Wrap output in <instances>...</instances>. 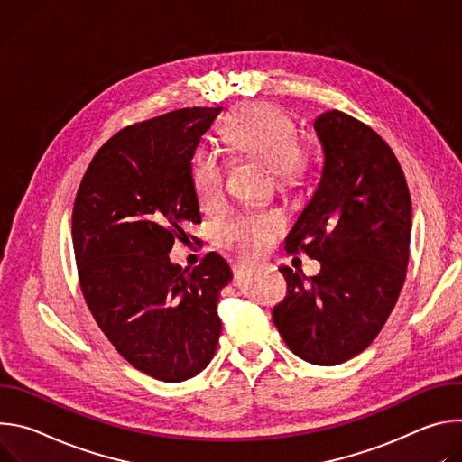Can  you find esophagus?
Instances as JSON below:
<instances>
[{"label": "esophagus", "mask_w": 462, "mask_h": 462, "mask_svg": "<svg viewBox=\"0 0 462 462\" xmlns=\"http://www.w3.org/2000/svg\"><path fill=\"white\" fill-rule=\"evenodd\" d=\"M239 267H241V269H248V271H250V269H255L257 265H255V263H243V265H239Z\"/></svg>", "instance_id": "34e87169"}]
</instances>
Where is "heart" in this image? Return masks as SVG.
Listing matches in <instances>:
<instances>
[{"mask_svg": "<svg viewBox=\"0 0 462 462\" xmlns=\"http://www.w3.org/2000/svg\"><path fill=\"white\" fill-rule=\"evenodd\" d=\"M221 141L236 157L265 162L280 184L298 182L309 168L307 144L296 139L292 120L271 104H250L234 111L221 127ZM189 184L201 208L212 210L221 203L225 173L214 153L197 152L191 157ZM282 228L283 216L278 210L234 214L217 223L216 237L225 246L257 254Z\"/></svg>", "mask_w": 462, "mask_h": 462, "instance_id": "b5f03b06", "label": "heart"}]
</instances>
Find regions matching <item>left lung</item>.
Listing matches in <instances>:
<instances>
[{
  "instance_id": "left-lung-1",
  "label": "left lung",
  "mask_w": 462,
  "mask_h": 462,
  "mask_svg": "<svg viewBox=\"0 0 462 462\" xmlns=\"http://www.w3.org/2000/svg\"><path fill=\"white\" fill-rule=\"evenodd\" d=\"M314 129L323 170L285 250L318 259L321 271L305 278L280 269L287 296L273 319L296 356L337 365L360 355L397 305L410 261L411 197L399 159L373 127L331 109Z\"/></svg>"
}]
</instances>
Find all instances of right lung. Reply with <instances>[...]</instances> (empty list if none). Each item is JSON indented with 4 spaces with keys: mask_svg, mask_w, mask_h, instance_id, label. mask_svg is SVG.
I'll return each mask as SVG.
<instances>
[{
    "mask_svg": "<svg viewBox=\"0 0 462 462\" xmlns=\"http://www.w3.org/2000/svg\"><path fill=\"white\" fill-rule=\"evenodd\" d=\"M221 107H184L131 124L89 162L73 208V246L84 300L113 347L135 369L182 382L216 355L219 291L232 274L207 254L171 265L175 241L201 223L189 162Z\"/></svg>",
    "mask_w": 462,
    "mask_h": 462,
    "instance_id": "1",
    "label": "right lung"
}]
</instances>
